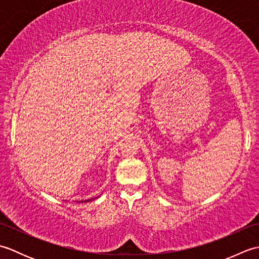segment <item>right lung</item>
I'll return each mask as SVG.
<instances>
[{
    "mask_svg": "<svg viewBox=\"0 0 259 259\" xmlns=\"http://www.w3.org/2000/svg\"><path fill=\"white\" fill-rule=\"evenodd\" d=\"M95 199H97V197L95 198ZM90 200H93V199H88V200H85V201H80V202H88V201H90Z\"/></svg>",
    "mask_w": 259,
    "mask_h": 259,
    "instance_id": "add662e5",
    "label": "right lung"
}]
</instances>
